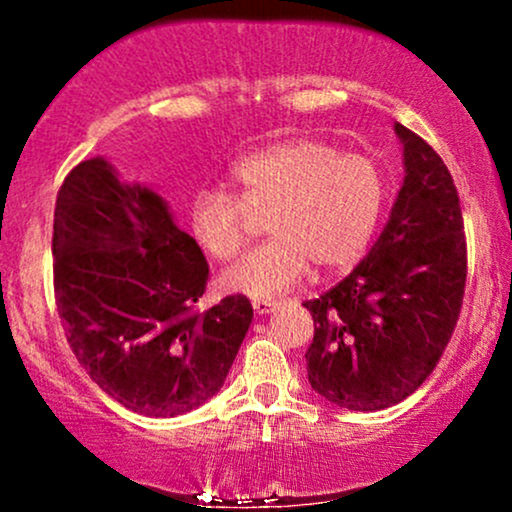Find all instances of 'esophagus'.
Wrapping results in <instances>:
<instances>
[{
	"label": "esophagus",
	"mask_w": 512,
	"mask_h": 512,
	"mask_svg": "<svg viewBox=\"0 0 512 512\" xmlns=\"http://www.w3.org/2000/svg\"><path fill=\"white\" fill-rule=\"evenodd\" d=\"M276 308H279V303L276 301H252V310H255L257 315H269L274 313Z\"/></svg>",
	"instance_id": "obj_1"
}]
</instances>
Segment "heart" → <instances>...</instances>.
Returning a JSON list of instances; mask_svg holds the SVG:
<instances>
[{"label": "heart", "mask_w": 512, "mask_h": 512, "mask_svg": "<svg viewBox=\"0 0 512 512\" xmlns=\"http://www.w3.org/2000/svg\"><path fill=\"white\" fill-rule=\"evenodd\" d=\"M231 197L199 190L187 231L204 255L231 260L245 238V214H264L267 243L223 269V291L272 301L308 274L344 269L368 248L387 202L383 168L315 139L274 142L238 158L226 175Z\"/></svg>", "instance_id": "obj_1"}]
</instances>
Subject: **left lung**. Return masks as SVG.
<instances>
[{"label":"left lung","instance_id":"left-lung-1","mask_svg":"<svg viewBox=\"0 0 512 512\" xmlns=\"http://www.w3.org/2000/svg\"><path fill=\"white\" fill-rule=\"evenodd\" d=\"M404 180L383 233L354 272L305 301L315 337L305 361L320 397L349 411L407 399L436 368L462 308L467 245L443 158L395 122Z\"/></svg>","mask_w":512,"mask_h":512}]
</instances>
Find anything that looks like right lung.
<instances>
[{
  "label": "right lung",
  "instance_id": "right-lung-1",
  "mask_svg": "<svg viewBox=\"0 0 512 512\" xmlns=\"http://www.w3.org/2000/svg\"><path fill=\"white\" fill-rule=\"evenodd\" d=\"M52 257L69 346L122 407L170 419L221 390L252 305L226 296L195 313L207 260L154 187L105 156L81 161L57 195Z\"/></svg>",
  "mask_w": 512,
  "mask_h": 512
}]
</instances>
